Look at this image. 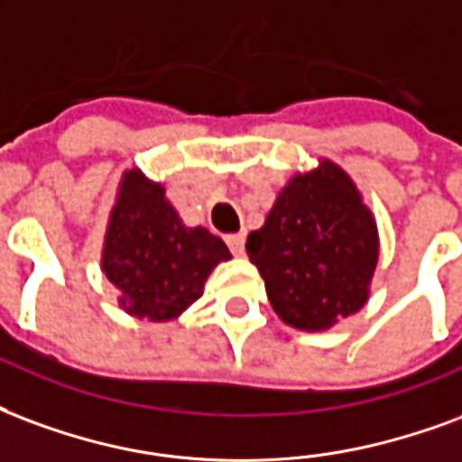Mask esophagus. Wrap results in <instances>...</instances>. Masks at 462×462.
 Segmentation results:
<instances>
[{"instance_id":"obj_1","label":"esophagus","mask_w":462,"mask_h":462,"mask_svg":"<svg viewBox=\"0 0 462 462\" xmlns=\"http://www.w3.org/2000/svg\"><path fill=\"white\" fill-rule=\"evenodd\" d=\"M227 247H230L232 254H245V232L227 235Z\"/></svg>"}]
</instances>
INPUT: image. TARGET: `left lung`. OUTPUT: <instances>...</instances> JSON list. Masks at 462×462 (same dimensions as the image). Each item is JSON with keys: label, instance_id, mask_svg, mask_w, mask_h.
Segmentation results:
<instances>
[{"label": "left lung", "instance_id": "8db88e82", "mask_svg": "<svg viewBox=\"0 0 462 462\" xmlns=\"http://www.w3.org/2000/svg\"><path fill=\"white\" fill-rule=\"evenodd\" d=\"M272 309L300 330H323L367 300L377 227L353 180L320 162L283 188L264 227L247 237Z\"/></svg>", "mask_w": 462, "mask_h": 462}]
</instances>
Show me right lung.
<instances>
[{
  "mask_svg": "<svg viewBox=\"0 0 462 462\" xmlns=\"http://www.w3.org/2000/svg\"><path fill=\"white\" fill-rule=\"evenodd\" d=\"M230 259L220 237L186 227L166 203L163 188L129 171L109 217L102 269L126 313L149 320L176 318L200 299L215 264Z\"/></svg>",
  "mask_w": 462,
  "mask_h": 462,
  "instance_id": "obj_1",
  "label": "right lung"
}]
</instances>
